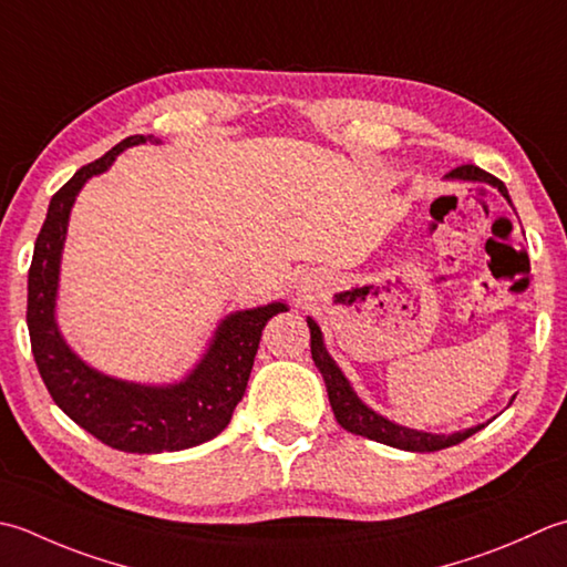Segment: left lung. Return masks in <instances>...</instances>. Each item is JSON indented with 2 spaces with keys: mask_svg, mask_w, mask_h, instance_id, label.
<instances>
[{
  "mask_svg": "<svg viewBox=\"0 0 567 567\" xmlns=\"http://www.w3.org/2000/svg\"><path fill=\"white\" fill-rule=\"evenodd\" d=\"M447 176L450 179H462V182L492 184L498 188V192H502L506 202L512 204L504 182H498L496 176L480 169V166L462 164V166H457V169H452ZM307 324H309V334H312V359L317 363L321 379H324V383H327L331 410H334L337 423L347 432H353V435L369 437L375 442H383V445H391L398 450H408V452H437V450H445L452 445H460V442L472 437L474 432H480L484 427V425H476V427L462 430V432H452V435H435V432L410 430V427L391 423V420L379 415L369 405H363L361 398L353 393V388L347 381V375L341 373L337 361L331 359L329 351L324 349V339H321V329L317 327V321L307 319Z\"/></svg>",
  "mask_w": 567,
  "mask_h": 567,
  "instance_id": "1",
  "label": "left lung"
}]
</instances>
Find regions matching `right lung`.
Returning <instances> with one entry per match:
<instances>
[{
  "label": "right lung",
  "instance_id": "obj_1",
  "mask_svg": "<svg viewBox=\"0 0 567 567\" xmlns=\"http://www.w3.org/2000/svg\"><path fill=\"white\" fill-rule=\"evenodd\" d=\"M150 140L152 135L122 140L103 157L78 169L73 179L53 194L33 246L27 305L33 361L53 403L107 447L137 454L196 447L224 432L246 393L265 324L275 315L287 312L285 302H272L228 315L196 369L182 383L169 385L110 379L71 351L55 324V295L73 202L83 184L103 174L122 150Z\"/></svg>",
  "mask_w": 567,
  "mask_h": 567
}]
</instances>
